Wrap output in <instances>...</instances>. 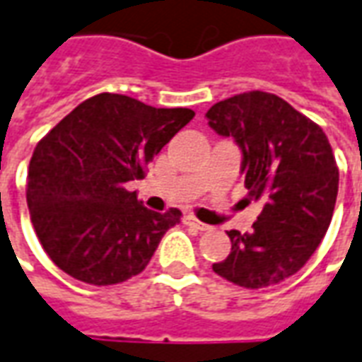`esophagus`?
<instances>
[{"label":"esophagus","instance_id":"1","mask_svg":"<svg viewBox=\"0 0 362 362\" xmlns=\"http://www.w3.org/2000/svg\"><path fill=\"white\" fill-rule=\"evenodd\" d=\"M185 224H187V226L197 228L199 232H206V230H210L209 224H204V222H201V220H197V218H194L193 214H187V216H185Z\"/></svg>","mask_w":362,"mask_h":362}]
</instances>
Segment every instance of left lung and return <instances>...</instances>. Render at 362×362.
<instances>
[{"mask_svg": "<svg viewBox=\"0 0 362 362\" xmlns=\"http://www.w3.org/2000/svg\"><path fill=\"white\" fill-rule=\"evenodd\" d=\"M209 127L242 150L247 197L265 206L253 230H230L232 251L214 273L263 288L306 265L329 228L339 169L322 128L273 93L250 91L212 105Z\"/></svg>", "mask_w": 362, "mask_h": 362, "instance_id": "1", "label": "left lung"}]
</instances>
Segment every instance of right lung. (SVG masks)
<instances>
[{"mask_svg":"<svg viewBox=\"0 0 362 362\" xmlns=\"http://www.w3.org/2000/svg\"><path fill=\"white\" fill-rule=\"evenodd\" d=\"M191 109H156L99 93L40 140L27 175V204L38 240L64 273L107 286L142 273L181 212H153L128 183L193 119Z\"/></svg>","mask_w":362,"mask_h":362,"instance_id":"1","label":"right lung"}]
</instances>
